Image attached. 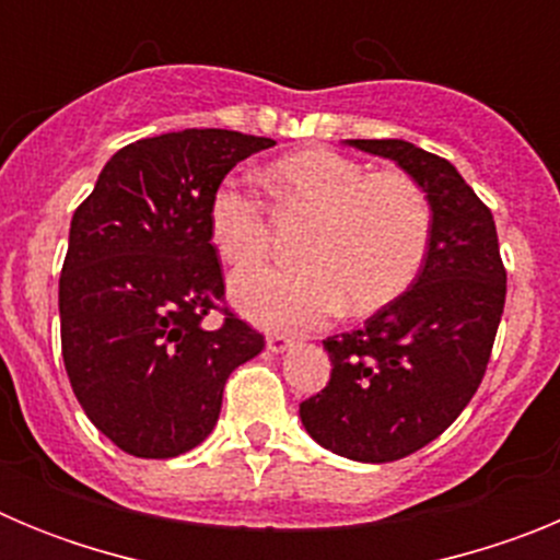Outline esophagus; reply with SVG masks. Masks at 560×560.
<instances>
[{
	"label": "esophagus",
	"mask_w": 560,
	"mask_h": 560,
	"mask_svg": "<svg viewBox=\"0 0 560 560\" xmlns=\"http://www.w3.org/2000/svg\"><path fill=\"white\" fill-rule=\"evenodd\" d=\"M266 348H269L271 353H285V350L294 348V339L285 334H269L266 336Z\"/></svg>",
	"instance_id": "34e87169"
}]
</instances>
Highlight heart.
<instances>
[{
	"instance_id": "obj_1",
	"label": "heart",
	"mask_w": 560,
	"mask_h": 560,
	"mask_svg": "<svg viewBox=\"0 0 560 560\" xmlns=\"http://www.w3.org/2000/svg\"><path fill=\"white\" fill-rule=\"evenodd\" d=\"M285 210L311 215L294 269H244L232 277L235 308L264 328L305 330L341 305L370 314L398 300L427 264L432 207L407 173H370L330 148H308L264 173ZM212 249L252 266L269 249L264 205L237 179H224L207 205Z\"/></svg>"
}]
</instances>
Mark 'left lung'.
Returning <instances> with one entry per match:
<instances>
[{"label":"left lung","mask_w":560,"mask_h":560,"mask_svg":"<svg viewBox=\"0 0 560 560\" xmlns=\"http://www.w3.org/2000/svg\"><path fill=\"white\" fill-rule=\"evenodd\" d=\"M393 160L427 192V264L359 330L328 336L330 381L300 404L311 438L355 463H393L452 427L477 393L504 308L491 210L448 160L407 140H348Z\"/></svg>","instance_id":"left-lung-1"}]
</instances>
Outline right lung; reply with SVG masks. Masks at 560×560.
Instances as JSON below:
<instances>
[{"instance_id":"add662e5","label":"right lung","mask_w":560,"mask_h":560,"mask_svg":"<svg viewBox=\"0 0 560 560\" xmlns=\"http://www.w3.org/2000/svg\"><path fill=\"white\" fill-rule=\"evenodd\" d=\"M275 145L224 128H185L114 153L72 215L58 283L61 353L86 418L126 454L167 459L219 423L232 370L264 336L226 314L207 205L226 173Z\"/></svg>"}]
</instances>
